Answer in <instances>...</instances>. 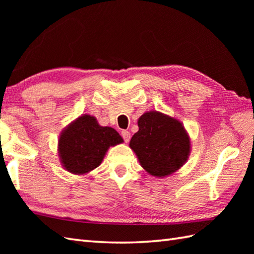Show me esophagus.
<instances>
[{
    "label": "esophagus",
    "mask_w": 254,
    "mask_h": 254,
    "mask_svg": "<svg viewBox=\"0 0 254 254\" xmlns=\"http://www.w3.org/2000/svg\"><path fill=\"white\" fill-rule=\"evenodd\" d=\"M121 135H122V137H123V139H124V142H126V143H127L128 141H130V138H131V133L128 132V131H127V130H123V131L121 132Z\"/></svg>",
    "instance_id": "34e87169"
}]
</instances>
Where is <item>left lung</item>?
Listing matches in <instances>:
<instances>
[{"label":"left lung","mask_w":254,"mask_h":254,"mask_svg":"<svg viewBox=\"0 0 254 254\" xmlns=\"http://www.w3.org/2000/svg\"><path fill=\"white\" fill-rule=\"evenodd\" d=\"M137 126L130 147L149 175L168 177L187 163L191 152L190 136L178 119L147 111L138 118Z\"/></svg>","instance_id":"1"}]
</instances>
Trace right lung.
Returning <instances> with one entry per match:
<instances>
[{
  "mask_svg": "<svg viewBox=\"0 0 254 254\" xmlns=\"http://www.w3.org/2000/svg\"><path fill=\"white\" fill-rule=\"evenodd\" d=\"M123 143L115 128L99 126L97 119L83 115L59 136L58 152L63 168L73 175H87L104 160L110 146Z\"/></svg>",
  "mask_w": 254,
  "mask_h": 254,
  "instance_id": "right-lung-1",
  "label": "right lung"
}]
</instances>
